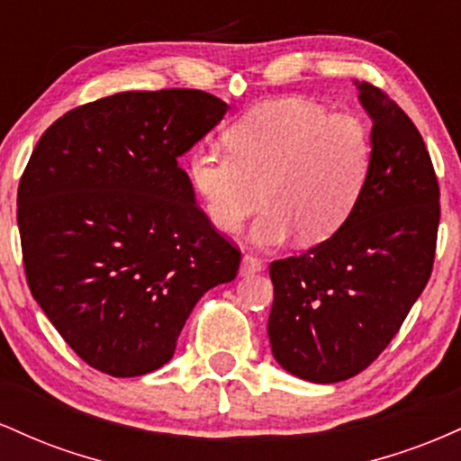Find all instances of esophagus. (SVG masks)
I'll return each mask as SVG.
<instances>
[{
	"instance_id": "1",
	"label": "esophagus",
	"mask_w": 461,
	"mask_h": 461,
	"mask_svg": "<svg viewBox=\"0 0 461 461\" xmlns=\"http://www.w3.org/2000/svg\"><path fill=\"white\" fill-rule=\"evenodd\" d=\"M262 260L258 256H251V253H247L245 258H242V264H240V275L242 277H249V275H256L262 271Z\"/></svg>"
}]
</instances>
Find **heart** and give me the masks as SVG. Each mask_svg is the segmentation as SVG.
<instances>
[{"label":"heart","instance_id":"1","mask_svg":"<svg viewBox=\"0 0 461 461\" xmlns=\"http://www.w3.org/2000/svg\"><path fill=\"white\" fill-rule=\"evenodd\" d=\"M227 153L194 147L188 179L210 223L234 234L262 201L258 245H282L299 231L321 242L353 212L370 171V136L353 114L301 97L262 102L223 134Z\"/></svg>","mask_w":461,"mask_h":461}]
</instances>
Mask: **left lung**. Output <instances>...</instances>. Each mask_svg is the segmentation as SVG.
Returning <instances> with one entry per match:
<instances>
[{
  "label": "left lung",
  "mask_w": 461,
  "mask_h": 461,
  "mask_svg": "<svg viewBox=\"0 0 461 461\" xmlns=\"http://www.w3.org/2000/svg\"><path fill=\"white\" fill-rule=\"evenodd\" d=\"M373 119L370 171L340 230L268 267L273 356L288 373L336 384L390 345L431 277L440 186L420 131L399 104L359 84Z\"/></svg>",
  "instance_id": "8db88e82"
}]
</instances>
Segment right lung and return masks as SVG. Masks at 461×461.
<instances>
[{
	"label": "right lung",
	"instance_id": "obj_1",
	"mask_svg": "<svg viewBox=\"0 0 461 461\" xmlns=\"http://www.w3.org/2000/svg\"><path fill=\"white\" fill-rule=\"evenodd\" d=\"M194 88L116 93L54 121L17 190L32 297L88 366L139 377L173 357L240 249L194 203L177 158L223 119Z\"/></svg>",
	"mask_w": 461,
	"mask_h": 461
}]
</instances>
